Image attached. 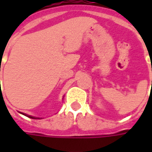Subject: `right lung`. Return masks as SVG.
Returning a JSON list of instances; mask_svg holds the SVG:
<instances>
[{
  "mask_svg": "<svg viewBox=\"0 0 152 152\" xmlns=\"http://www.w3.org/2000/svg\"><path fill=\"white\" fill-rule=\"evenodd\" d=\"M23 115H26V116H28V117L29 118H31V119H40V118L38 117H34V116H31V115H27V114H24V113H22Z\"/></svg>",
  "mask_w": 152,
  "mask_h": 152,
  "instance_id": "obj_1",
  "label": "right lung"
}]
</instances>
